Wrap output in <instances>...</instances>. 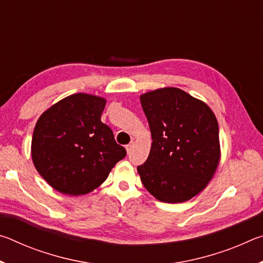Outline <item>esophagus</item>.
Here are the masks:
<instances>
[{
	"instance_id": "esophagus-1",
	"label": "esophagus",
	"mask_w": 263,
	"mask_h": 263,
	"mask_svg": "<svg viewBox=\"0 0 263 263\" xmlns=\"http://www.w3.org/2000/svg\"><path fill=\"white\" fill-rule=\"evenodd\" d=\"M132 147H133V141L131 142V144L126 145V151H127V153H130V152H131V151H132Z\"/></svg>"
}]
</instances>
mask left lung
I'll use <instances>...</instances> for the list:
<instances>
[{
	"label": "left lung",
	"mask_w": 263,
	"mask_h": 263,
	"mask_svg": "<svg viewBox=\"0 0 263 263\" xmlns=\"http://www.w3.org/2000/svg\"><path fill=\"white\" fill-rule=\"evenodd\" d=\"M152 146L138 166L142 184L164 203H182L201 193L220 160L219 128L204 102L179 88L167 87L140 96Z\"/></svg>",
	"instance_id": "left-lung-1"
}]
</instances>
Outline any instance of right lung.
<instances>
[{"instance_id":"1","label":"right lung","mask_w":263,"mask_h":263,"mask_svg":"<svg viewBox=\"0 0 263 263\" xmlns=\"http://www.w3.org/2000/svg\"><path fill=\"white\" fill-rule=\"evenodd\" d=\"M105 103L103 97L79 92L53 104L37 121L31 142L32 161L59 193H90L126 155L112 130L101 122Z\"/></svg>"}]
</instances>
